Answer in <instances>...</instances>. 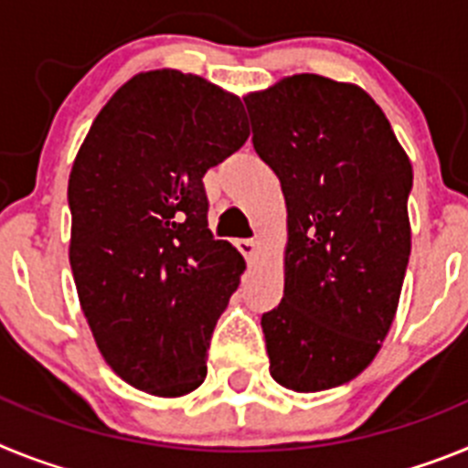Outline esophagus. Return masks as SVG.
<instances>
[{"label": "esophagus", "mask_w": 468, "mask_h": 468, "mask_svg": "<svg viewBox=\"0 0 468 468\" xmlns=\"http://www.w3.org/2000/svg\"><path fill=\"white\" fill-rule=\"evenodd\" d=\"M237 248H239V250H241L243 258L253 260L255 255H258V250H260V243L255 241V239H239Z\"/></svg>", "instance_id": "1"}]
</instances>
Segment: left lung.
<instances>
[{
  "label": "left lung",
  "mask_w": 468,
  "mask_h": 468,
  "mask_svg": "<svg viewBox=\"0 0 468 468\" xmlns=\"http://www.w3.org/2000/svg\"><path fill=\"white\" fill-rule=\"evenodd\" d=\"M246 107L288 208L283 300L262 314L270 373L292 391L340 387L373 361L396 316L410 161L358 86L295 74Z\"/></svg>",
  "instance_id": "1"
}]
</instances>
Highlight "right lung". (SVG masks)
Wrapping results in <instances>:
<instances>
[{
    "mask_svg": "<svg viewBox=\"0 0 468 468\" xmlns=\"http://www.w3.org/2000/svg\"><path fill=\"white\" fill-rule=\"evenodd\" d=\"M248 135L237 95L156 69L112 95L74 159V283L101 354L140 391L183 396L206 379L246 262L210 234L204 176Z\"/></svg>",
    "mask_w": 468,
    "mask_h": 468,
    "instance_id": "obj_1",
    "label": "right lung"
}]
</instances>
